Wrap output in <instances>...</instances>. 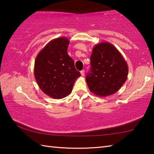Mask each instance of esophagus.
Segmentation results:
<instances>
[{
    "mask_svg": "<svg viewBox=\"0 0 154 154\" xmlns=\"http://www.w3.org/2000/svg\"><path fill=\"white\" fill-rule=\"evenodd\" d=\"M80 72H81V75H82V76H84V72H85L84 70H82V71H81Z\"/></svg>",
    "mask_w": 154,
    "mask_h": 154,
    "instance_id": "34e87169",
    "label": "esophagus"
}]
</instances>
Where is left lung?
<instances>
[{
	"label": "left lung",
	"mask_w": 154,
	"mask_h": 154,
	"mask_svg": "<svg viewBox=\"0 0 154 154\" xmlns=\"http://www.w3.org/2000/svg\"><path fill=\"white\" fill-rule=\"evenodd\" d=\"M90 72L85 77L91 92L99 97L113 94L126 82L128 67L120 52L109 42L96 45L90 56Z\"/></svg>",
	"instance_id": "8db88e82"
}]
</instances>
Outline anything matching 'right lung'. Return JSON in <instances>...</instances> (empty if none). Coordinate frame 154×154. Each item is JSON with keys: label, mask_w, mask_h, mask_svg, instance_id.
Returning <instances> with one entry per match:
<instances>
[{"label": "right lung", "mask_w": 154, "mask_h": 154, "mask_svg": "<svg viewBox=\"0 0 154 154\" xmlns=\"http://www.w3.org/2000/svg\"><path fill=\"white\" fill-rule=\"evenodd\" d=\"M69 42L64 36L51 40L39 51L35 61L34 75L38 87L54 99L69 96L81 75L67 53Z\"/></svg>", "instance_id": "obj_1"}]
</instances>
